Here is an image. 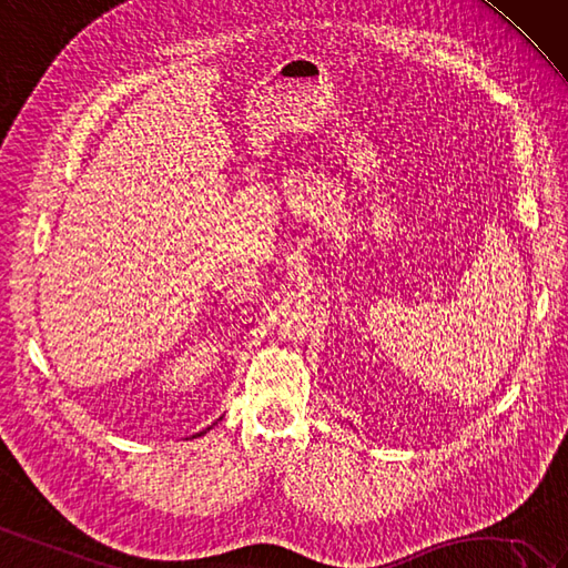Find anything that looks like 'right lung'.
Masks as SVG:
<instances>
[{"instance_id": "right-lung-1", "label": "right lung", "mask_w": 568, "mask_h": 568, "mask_svg": "<svg viewBox=\"0 0 568 568\" xmlns=\"http://www.w3.org/2000/svg\"><path fill=\"white\" fill-rule=\"evenodd\" d=\"M207 430H210V427H207ZM207 430H205V433H207ZM205 433H201V435H205Z\"/></svg>"}]
</instances>
